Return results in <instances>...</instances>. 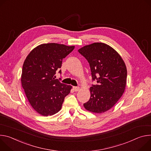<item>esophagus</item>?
I'll list each match as a JSON object with an SVG mask.
<instances>
[{
  "mask_svg": "<svg viewBox=\"0 0 151 151\" xmlns=\"http://www.w3.org/2000/svg\"><path fill=\"white\" fill-rule=\"evenodd\" d=\"M79 89H80V88L78 87V86H73V89H74V91L75 92L78 91L79 90Z\"/></svg>",
  "mask_w": 151,
  "mask_h": 151,
  "instance_id": "esophagus-1",
  "label": "esophagus"
}]
</instances>
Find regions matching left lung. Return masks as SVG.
<instances>
[{"mask_svg":"<svg viewBox=\"0 0 151 151\" xmlns=\"http://www.w3.org/2000/svg\"><path fill=\"white\" fill-rule=\"evenodd\" d=\"M78 51L89 63L92 81L97 82L91 87V98L83 106L93 113L105 112L124 92L127 77L125 64L116 51L102 42L86 45Z\"/></svg>","mask_w":151,"mask_h":151,"instance_id":"obj_1","label":"left lung"}]
</instances>
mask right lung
<instances>
[{"label": "right lung", "instance_id": "right-lung-1", "mask_svg": "<svg viewBox=\"0 0 151 151\" xmlns=\"http://www.w3.org/2000/svg\"><path fill=\"white\" fill-rule=\"evenodd\" d=\"M74 48L56 43L38 45L25 59L22 74V85L32 107L42 116H51L62 107L65 97L71 86L55 79L62 60ZM61 74V70L59 71Z\"/></svg>", "mask_w": 151, "mask_h": 151}]
</instances>
